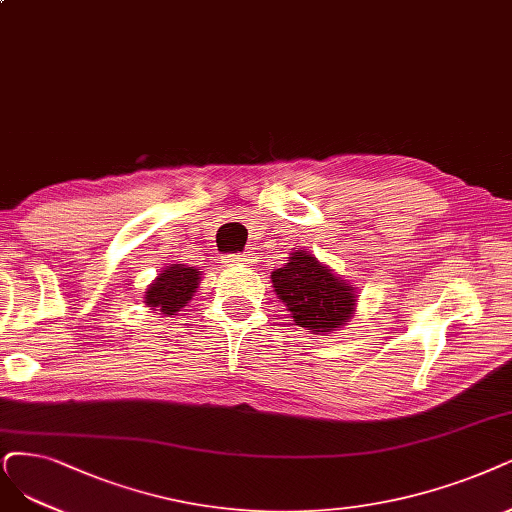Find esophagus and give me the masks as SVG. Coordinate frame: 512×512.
Returning <instances> with one entry per match:
<instances>
[{
	"label": "esophagus",
	"mask_w": 512,
	"mask_h": 512,
	"mask_svg": "<svg viewBox=\"0 0 512 512\" xmlns=\"http://www.w3.org/2000/svg\"><path fill=\"white\" fill-rule=\"evenodd\" d=\"M255 261L253 253H238V255H225L223 263L225 266H251Z\"/></svg>",
	"instance_id": "obj_1"
}]
</instances>
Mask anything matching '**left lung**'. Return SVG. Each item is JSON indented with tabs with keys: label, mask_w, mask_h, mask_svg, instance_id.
I'll list each match as a JSON object with an SVG mask.
<instances>
[{
	"label": "left lung",
	"mask_w": 512,
	"mask_h": 512,
	"mask_svg": "<svg viewBox=\"0 0 512 512\" xmlns=\"http://www.w3.org/2000/svg\"><path fill=\"white\" fill-rule=\"evenodd\" d=\"M272 287L293 320L312 333H333L350 323L356 289L308 251H295L272 272Z\"/></svg>",
	"instance_id": "obj_1"
}]
</instances>
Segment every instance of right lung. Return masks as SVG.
<instances>
[{
	"label": "right lung",
	"mask_w": 512,
	"mask_h": 512,
	"mask_svg": "<svg viewBox=\"0 0 512 512\" xmlns=\"http://www.w3.org/2000/svg\"><path fill=\"white\" fill-rule=\"evenodd\" d=\"M200 278L202 276L196 268H187L183 263H170L145 291V306L160 314L173 316L194 297Z\"/></svg>",
	"instance_id": "1"
}]
</instances>
